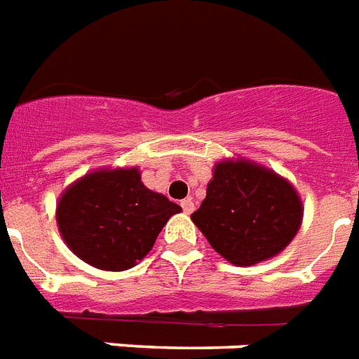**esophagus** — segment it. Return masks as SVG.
<instances>
[{"label":"esophagus","instance_id":"obj_1","mask_svg":"<svg viewBox=\"0 0 359 359\" xmlns=\"http://www.w3.org/2000/svg\"><path fill=\"white\" fill-rule=\"evenodd\" d=\"M182 208L185 213H193L194 211V202H193V198H185V200H182Z\"/></svg>","mask_w":359,"mask_h":359}]
</instances>
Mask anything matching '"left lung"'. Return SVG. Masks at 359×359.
<instances>
[{"label":"left lung","instance_id":"8db88e82","mask_svg":"<svg viewBox=\"0 0 359 359\" xmlns=\"http://www.w3.org/2000/svg\"><path fill=\"white\" fill-rule=\"evenodd\" d=\"M209 245L237 266L276 256L302 222V202L283 177L250 161L215 166L202 205L191 215Z\"/></svg>","mask_w":359,"mask_h":359}]
</instances>
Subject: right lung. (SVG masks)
I'll list each match as a JSON object with an SVG mask.
<instances>
[{
    "instance_id": "right-lung-1",
    "label": "right lung",
    "mask_w": 359,
    "mask_h": 359,
    "mask_svg": "<svg viewBox=\"0 0 359 359\" xmlns=\"http://www.w3.org/2000/svg\"><path fill=\"white\" fill-rule=\"evenodd\" d=\"M177 203L146 189L137 168L90 172L57 205L62 239L79 259L102 271H128L151 250Z\"/></svg>"
}]
</instances>
